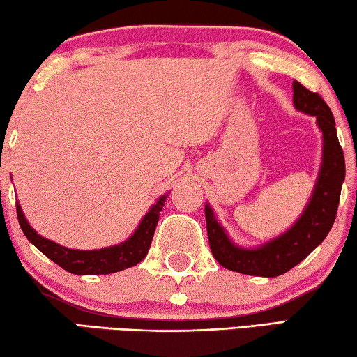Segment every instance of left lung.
Instances as JSON below:
<instances>
[{"label": "left lung", "mask_w": 357, "mask_h": 357, "mask_svg": "<svg viewBox=\"0 0 357 357\" xmlns=\"http://www.w3.org/2000/svg\"><path fill=\"white\" fill-rule=\"evenodd\" d=\"M293 102L298 111L316 116L324 135L322 167L304 214L287 234L256 250L234 245L206 206V227L213 256L220 266L246 275L277 277L299 264L325 240L337 217L340 193L344 180V156L340 146L335 119L319 93L293 82Z\"/></svg>", "instance_id": "8db88e82"}]
</instances>
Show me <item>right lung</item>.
Instances as JSON below:
<instances>
[{
  "mask_svg": "<svg viewBox=\"0 0 357 357\" xmlns=\"http://www.w3.org/2000/svg\"><path fill=\"white\" fill-rule=\"evenodd\" d=\"M167 196L164 195L158 199V203L143 217L135 234L127 241L95 251L69 250V248L61 246L58 243L43 238L29 225L19 204H15V209H17L19 225L24 235L27 236V240L37 246L46 257H50L51 261L63 267L64 271L75 273V275H106V273H114L123 271V268L137 266L138 262L144 259L149 246H151L154 230H156L159 220V213L162 211Z\"/></svg>",
  "mask_w": 357,
  "mask_h": 357,
  "instance_id": "obj_1",
  "label": "right lung"
}]
</instances>
